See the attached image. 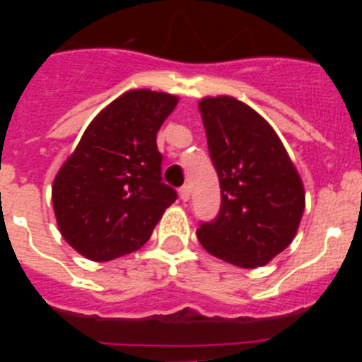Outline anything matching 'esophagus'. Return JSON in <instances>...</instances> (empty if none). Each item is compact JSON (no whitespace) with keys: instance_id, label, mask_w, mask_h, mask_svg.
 Masks as SVG:
<instances>
[{"instance_id":"1","label":"esophagus","mask_w":362,"mask_h":362,"mask_svg":"<svg viewBox=\"0 0 362 362\" xmlns=\"http://www.w3.org/2000/svg\"><path fill=\"white\" fill-rule=\"evenodd\" d=\"M179 197H181L183 201H188V197H190V187H188V185L179 188Z\"/></svg>"}]
</instances>
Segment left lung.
<instances>
[{
	"label": "left lung",
	"mask_w": 362,
	"mask_h": 362,
	"mask_svg": "<svg viewBox=\"0 0 362 362\" xmlns=\"http://www.w3.org/2000/svg\"><path fill=\"white\" fill-rule=\"evenodd\" d=\"M221 209L199 223L206 252L241 268L263 267L296 238L305 188L283 143L254 108L228 95L199 103Z\"/></svg>",
	"instance_id": "obj_1"
}]
</instances>
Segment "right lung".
Returning a JSON list of instances; mask_svg holds the SVG:
<instances>
[{
	"mask_svg": "<svg viewBox=\"0 0 362 362\" xmlns=\"http://www.w3.org/2000/svg\"><path fill=\"white\" fill-rule=\"evenodd\" d=\"M177 98L130 90L98 114L57 172L52 204L74 250L112 261L141 248L177 192L163 183L156 136Z\"/></svg>",
	"mask_w": 362,
	"mask_h": 362,
	"instance_id": "add662e5",
	"label": "right lung"
}]
</instances>
